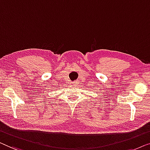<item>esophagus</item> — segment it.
<instances>
[{
	"mask_svg": "<svg viewBox=\"0 0 150 150\" xmlns=\"http://www.w3.org/2000/svg\"><path fill=\"white\" fill-rule=\"evenodd\" d=\"M72 83L73 84V85H75V86H77V84L79 83V81H78V80H75V81H73Z\"/></svg>",
	"mask_w": 150,
	"mask_h": 150,
	"instance_id": "esophagus-1",
	"label": "esophagus"
}]
</instances>
